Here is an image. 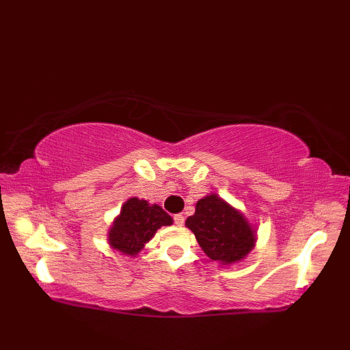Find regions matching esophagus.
Returning <instances> with one entry per match:
<instances>
[{"label": "esophagus", "mask_w": 350, "mask_h": 350, "mask_svg": "<svg viewBox=\"0 0 350 350\" xmlns=\"http://www.w3.org/2000/svg\"><path fill=\"white\" fill-rule=\"evenodd\" d=\"M174 222L177 226H183V222H185V217L182 213H177V215H174Z\"/></svg>", "instance_id": "1"}]
</instances>
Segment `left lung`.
Instances as JSON below:
<instances>
[{
  "label": "left lung",
  "mask_w": 350,
  "mask_h": 350,
  "mask_svg": "<svg viewBox=\"0 0 350 350\" xmlns=\"http://www.w3.org/2000/svg\"><path fill=\"white\" fill-rule=\"evenodd\" d=\"M185 226L196 234L204 254L221 265L241 262L256 245V228L217 194L200 198Z\"/></svg>",
  "instance_id": "8db88e82"
}]
</instances>
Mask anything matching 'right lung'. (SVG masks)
<instances>
[{
    "instance_id": "1",
    "label": "right lung",
    "mask_w": 350,
    "mask_h": 350,
    "mask_svg": "<svg viewBox=\"0 0 350 350\" xmlns=\"http://www.w3.org/2000/svg\"><path fill=\"white\" fill-rule=\"evenodd\" d=\"M171 224L173 218L161 206L148 204L146 200L132 197L122 206L120 215L111 226L108 242L111 248L135 257L158 228Z\"/></svg>"
}]
</instances>
